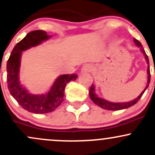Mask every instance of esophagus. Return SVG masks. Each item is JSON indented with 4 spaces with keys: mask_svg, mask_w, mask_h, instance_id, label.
I'll list each match as a JSON object with an SVG mask.
<instances>
[{
    "mask_svg": "<svg viewBox=\"0 0 155 155\" xmlns=\"http://www.w3.org/2000/svg\"><path fill=\"white\" fill-rule=\"evenodd\" d=\"M93 70V65L91 64H86L84 65H83V67L81 68V73H89L92 71Z\"/></svg>",
    "mask_w": 155,
    "mask_h": 155,
    "instance_id": "obj_1",
    "label": "esophagus"
}]
</instances>
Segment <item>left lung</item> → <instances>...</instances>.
I'll list each match as a JSON object with an SVG mask.
<instances>
[{
    "label": "left lung",
    "instance_id": "obj_1",
    "mask_svg": "<svg viewBox=\"0 0 155 155\" xmlns=\"http://www.w3.org/2000/svg\"><path fill=\"white\" fill-rule=\"evenodd\" d=\"M134 42L135 43V45L137 46L140 48L141 52L143 53V54L145 57L146 60H147V62L148 64V68H147V73H148V81H147V85L145 87V89L142 91V93H140V96H138L135 99L132 100V101H129V102H123V103H113V102H110V101H107V100L103 99V98H99L97 95L96 94V92H95V85L94 84H92L91 87H90V91H89V95H90V98L92 101H93L96 104L98 105V107H100L104 109V110H123V109H127L130 107L133 106L134 104H135L137 101L140 100V98L142 97L143 94L144 93L146 90L147 89L148 87H149V83H150V68H149V58H148V56L146 54L145 51H144L142 45L140 42L138 41L137 40H136L135 38H134Z\"/></svg>",
    "mask_w": 155,
    "mask_h": 155
}]
</instances>
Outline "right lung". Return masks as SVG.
<instances>
[{
  "label": "right lung",
  "mask_w": 155,
  "mask_h": 155,
  "mask_svg": "<svg viewBox=\"0 0 155 155\" xmlns=\"http://www.w3.org/2000/svg\"><path fill=\"white\" fill-rule=\"evenodd\" d=\"M51 37L42 30L29 32L15 45L7 61V84L10 94L21 107L30 113L44 114L55 110L63 101L66 84L78 78L77 74H75L61 75L56 79L49 91L42 95L31 94L20 84L19 72L22 52L40 45Z\"/></svg>",
  "instance_id": "add662e5"
}]
</instances>
